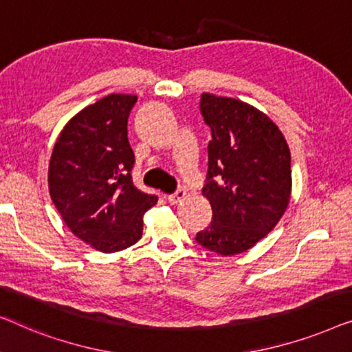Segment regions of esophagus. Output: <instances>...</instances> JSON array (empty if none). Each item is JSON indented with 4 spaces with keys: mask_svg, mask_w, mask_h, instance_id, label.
Segmentation results:
<instances>
[{
    "mask_svg": "<svg viewBox=\"0 0 352 352\" xmlns=\"http://www.w3.org/2000/svg\"><path fill=\"white\" fill-rule=\"evenodd\" d=\"M185 196H186L185 190H177L175 192H172V195L167 196V201H169L170 204H178V202L185 199Z\"/></svg>",
    "mask_w": 352,
    "mask_h": 352,
    "instance_id": "34e87169",
    "label": "esophagus"
}]
</instances>
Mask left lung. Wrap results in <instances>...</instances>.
I'll return each mask as SVG.
<instances>
[{"instance_id":"8db88e82","label":"left lung","mask_w":352,"mask_h":352,"mask_svg":"<svg viewBox=\"0 0 352 352\" xmlns=\"http://www.w3.org/2000/svg\"><path fill=\"white\" fill-rule=\"evenodd\" d=\"M199 110L212 135L202 186L212 221L196 241L219 255L242 254L273 230L289 206V145L279 127L249 103L204 92Z\"/></svg>"}]
</instances>
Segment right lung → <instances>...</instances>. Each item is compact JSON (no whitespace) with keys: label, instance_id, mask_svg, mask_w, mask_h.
<instances>
[{"label":"right lung","instance_id":"add662e5","mask_svg":"<svg viewBox=\"0 0 352 352\" xmlns=\"http://www.w3.org/2000/svg\"><path fill=\"white\" fill-rule=\"evenodd\" d=\"M137 96L110 94L84 108L58 135L49 162V192L72 232L100 252L142 237L143 214L157 196L132 182L135 156L127 120Z\"/></svg>","mask_w":352,"mask_h":352}]
</instances>
